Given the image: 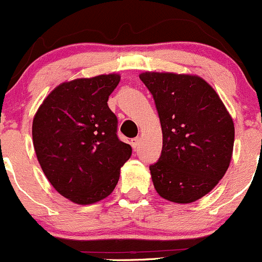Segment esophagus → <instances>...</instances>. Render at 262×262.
I'll use <instances>...</instances> for the list:
<instances>
[{"mask_svg": "<svg viewBox=\"0 0 262 262\" xmlns=\"http://www.w3.org/2000/svg\"><path fill=\"white\" fill-rule=\"evenodd\" d=\"M132 147H133V149H138L139 148V144H141V138H134L132 139Z\"/></svg>", "mask_w": 262, "mask_h": 262, "instance_id": "34e87169", "label": "esophagus"}]
</instances>
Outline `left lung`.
<instances>
[{"instance_id": "1", "label": "left lung", "mask_w": 262, "mask_h": 262, "mask_svg": "<svg viewBox=\"0 0 262 262\" xmlns=\"http://www.w3.org/2000/svg\"><path fill=\"white\" fill-rule=\"evenodd\" d=\"M139 78L152 94L162 128L161 156L149 166L156 191L179 204L195 202L228 170L233 120L198 76L146 72Z\"/></svg>"}]
</instances>
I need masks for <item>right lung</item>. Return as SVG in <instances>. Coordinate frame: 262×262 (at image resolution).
Wrapping results in <instances>:
<instances>
[{
	"label": "right lung",
	"instance_id": "right-lung-1",
	"mask_svg": "<svg viewBox=\"0 0 262 262\" xmlns=\"http://www.w3.org/2000/svg\"><path fill=\"white\" fill-rule=\"evenodd\" d=\"M120 81L101 75L55 87L36 112L33 142L50 184L77 204L109 196L132 147L118 138V118L107 100Z\"/></svg>",
	"mask_w": 262,
	"mask_h": 262
}]
</instances>
